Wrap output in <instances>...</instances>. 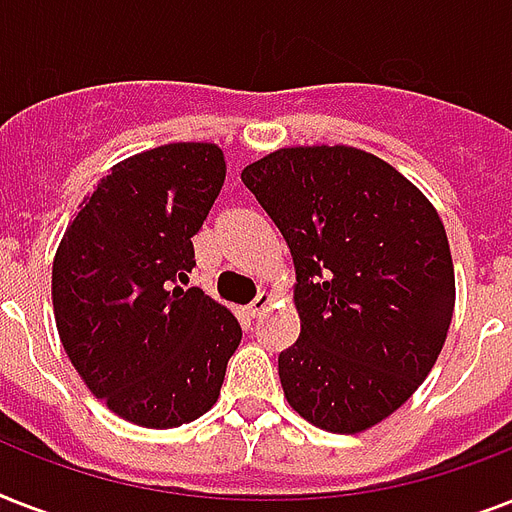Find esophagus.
I'll return each instance as SVG.
<instances>
[{"instance_id":"34e87169","label":"esophagus","mask_w":512,"mask_h":512,"mask_svg":"<svg viewBox=\"0 0 512 512\" xmlns=\"http://www.w3.org/2000/svg\"><path fill=\"white\" fill-rule=\"evenodd\" d=\"M271 303H273L271 292H260V295L249 303V313H252V316H263V313L271 308Z\"/></svg>"}]
</instances>
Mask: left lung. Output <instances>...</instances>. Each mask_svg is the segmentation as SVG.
<instances>
[{"instance_id":"8db88e82","label":"left lung","mask_w":512,"mask_h":512,"mask_svg":"<svg viewBox=\"0 0 512 512\" xmlns=\"http://www.w3.org/2000/svg\"><path fill=\"white\" fill-rule=\"evenodd\" d=\"M241 180L295 257L300 337L279 356L289 406L353 436L428 377L454 313L444 223L425 193L353 146H289Z\"/></svg>"}]
</instances>
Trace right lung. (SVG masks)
Listing matches in <instances>:
<instances>
[{"label": "right lung", "instance_id": "1", "mask_svg": "<svg viewBox=\"0 0 512 512\" xmlns=\"http://www.w3.org/2000/svg\"><path fill=\"white\" fill-rule=\"evenodd\" d=\"M225 183L215 143H170L114 164L52 260L66 356L92 396L140 428H180L217 404L241 327L201 289L193 236Z\"/></svg>", "mask_w": 512, "mask_h": 512}]
</instances>
